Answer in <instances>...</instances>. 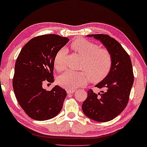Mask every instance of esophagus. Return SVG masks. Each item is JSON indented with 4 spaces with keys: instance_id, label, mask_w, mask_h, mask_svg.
Wrapping results in <instances>:
<instances>
[{
    "instance_id": "34e87169",
    "label": "esophagus",
    "mask_w": 147,
    "mask_h": 147,
    "mask_svg": "<svg viewBox=\"0 0 147 147\" xmlns=\"http://www.w3.org/2000/svg\"><path fill=\"white\" fill-rule=\"evenodd\" d=\"M75 92V90H67V93L68 94H73Z\"/></svg>"
}]
</instances>
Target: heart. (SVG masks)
I'll return each mask as SVG.
<instances>
[{"label": "heart", "instance_id": "1", "mask_svg": "<svg viewBox=\"0 0 147 147\" xmlns=\"http://www.w3.org/2000/svg\"><path fill=\"white\" fill-rule=\"evenodd\" d=\"M71 48L82 58L80 69L83 72L68 71L60 75L57 82L60 86L74 90L87 84L88 81L96 83L103 80L110 73L113 58L107 49L99 48L97 44L84 38H77L72 42ZM67 50L62 48L55 55L53 64L57 71L65 69Z\"/></svg>", "mask_w": 147, "mask_h": 147}]
</instances>
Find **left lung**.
Masks as SVG:
<instances>
[{
    "label": "left lung",
    "mask_w": 147,
    "mask_h": 147,
    "mask_svg": "<svg viewBox=\"0 0 147 147\" xmlns=\"http://www.w3.org/2000/svg\"><path fill=\"white\" fill-rule=\"evenodd\" d=\"M99 40L111 54L113 65L105 78L95 87L103 89L95 94L92 89L82 109L84 115L97 122L112 120L124 110L129 101L134 76L129 55L115 38L103 34H89Z\"/></svg>",
    "instance_id": "1"
}]
</instances>
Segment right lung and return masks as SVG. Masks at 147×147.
<instances>
[{
	"mask_svg": "<svg viewBox=\"0 0 147 147\" xmlns=\"http://www.w3.org/2000/svg\"><path fill=\"white\" fill-rule=\"evenodd\" d=\"M69 40L53 34L36 36L23 46L16 59L13 92L20 107L32 119H51L63 108L66 91L58 86L47 91L42 84L54 81L55 55Z\"/></svg>",
	"mask_w": 147,
	"mask_h": 147,
	"instance_id": "1",
	"label": "right lung"
}]
</instances>
